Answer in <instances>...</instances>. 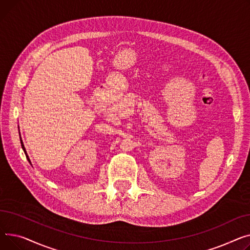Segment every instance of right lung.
Here are the masks:
<instances>
[{"label": "right lung", "instance_id": "1", "mask_svg": "<svg viewBox=\"0 0 250 250\" xmlns=\"http://www.w3.org/2000/svg\"><path fill=\"white\" fill-rule=\"evenodd\" d=\"M20 141H21V146H22V149L24 150V152H25V154H26V157H27L28 161H29V163H30V164H31V161H30V159H29V156H28V154H27V152H26V149H25V146H24V144H23V141H22L21 135H20Z\"/></svg>", "mask_w": 250, "mask_h": 250}]
</instances>
